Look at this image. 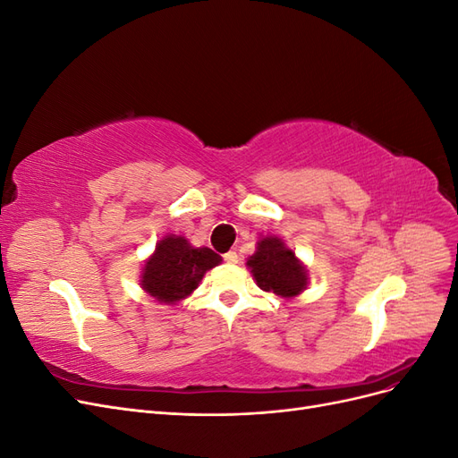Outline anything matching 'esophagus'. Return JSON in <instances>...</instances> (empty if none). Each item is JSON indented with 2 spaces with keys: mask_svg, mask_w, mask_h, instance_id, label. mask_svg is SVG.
<instances>
[{
  "mask_svg": "<svg viewBox=\"0 0 458 458\" xmlns=\"http://www.w3.org/2000/svg\"><path fill=\"white\" fill-rule=\"evenodd\" d=\"M224 259H225L227 263H239V254H237V252H233V250H229L227 254H224Z\"/></svg>",
  "mask_w": 458,
  "mask_h": 458,
  "instance_id": "esophagus-1",
  "label": "esophagus"
}]
</instances>
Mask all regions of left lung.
Instances as JSON below:
<instances>
[{"label":"left lung","mask_w":458,"mask_h":458,"mask_svg":"<svg viewBox=\"0 0 458 458\" xmlns=\"http://www.w3.org/2000/svg\"><path fill=\"white\" fill-rule=\"evenodd\" d=\"M256 284L281 298H294L308 286V269L279 237H266L246 261Z\"/></svg>","instance_id":"obj_1"}]
</instances>
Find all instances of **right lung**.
I'll use <instances>...</instances> for the list:
<instances>
[{"mask_svg": "<svg viewBox=\"0 0 458 458\" xmlns=\"http://www.w3.org/2000/svg\"><path fill=\"white\" fill-rule=\"evenodd\" d=\"M221 263L210 248H195L185 237L168 234L158 244L141 273V288L160 303H177L191 296L208 269Z\"/></svg>", "mask_w": 458, "mask_h": 458, "instance_id": "right-lung-1", "label": "right lung"}]
</instances>
